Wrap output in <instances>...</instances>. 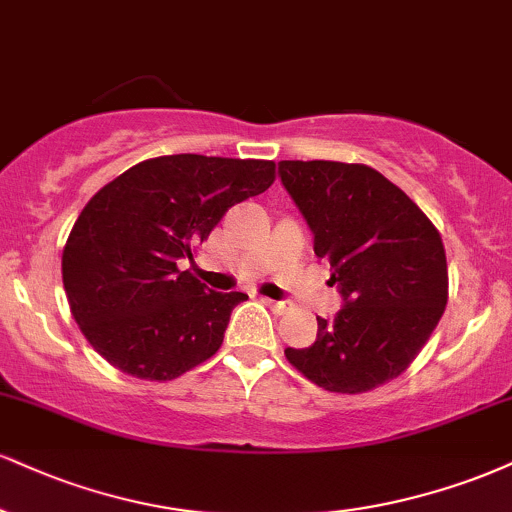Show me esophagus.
Returning a JSON list of instances; mask_svg holds the SVG:
<instances>
[{
    "mask_svg": "<svg viewBox=\"0 0 512 512\" xmlns=\"http://www.w3.org/2000/svg\"><path fill=\"white\" fill-rule=\"evenodd\" d=\"M264 305H267L274 315H283V312L291 310V305L288 303H279V300H269V298H264Z\"/></svg>",
    "mask_w": 512,
    "mask_h": 512,
    "instance_id": "esophagus-1",
    "label": "esophagus"
}]
</instances>
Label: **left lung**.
Listing matches in <instances>:
<instances>
[{"instance_id":"left-lung-1","label":"left lung","mask_w":512,"mask_h":512,"mask_svg":"<svg viewBox=\"0 0 512 512\" xmlns=\"http://www.w3.org/2000/svg\"><path fill=\"white\" fill-rule=\"evenodd\" d=\"M346 307L317 317L310 348L286 360L324 391L367 393L412 365L448 303L441 233L396 183L367 164L279 162Z\"/></svg>"}]
</instances>
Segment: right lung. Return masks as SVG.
Wrapping results in <instances>:
<instances>
[{
    "label": "right lung",
    "instance_id": "add662e5",
    "mask_svg": "<svg viewBox=\"0 0 512 512\" xmlns=\"http://www.w3.org/2000/svg\"><path fill=\"white\" fill-rule=\"evenodd\" d=\"M274 178L267 159L166 155L90 197L64 245L61 279L73 319L109 365L171 381L217 353L248 295L207 291L178 262L193 260L226 209Z\"/></svg>",
    "mask_w": 512,
    "mask_h": 512
}]
</instances>
